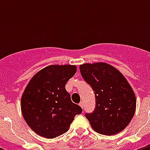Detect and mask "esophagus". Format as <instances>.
<instances>
[{
    "label": "esophagus",
    "mask_w": 150,
    "mask_h": 150,
    "mask_svg": "<svg viewBox=\"0 0 150 150\" xmlns=\"http://www.w3.org/2000/svg\"><path fill=\"white\" fill-rule=\"evenodd\" d=\"M79 106H80V107H82V108H83V107H84V105H83V103H82V102L80 103H79Z\"/></svg>",
    "instance_id": "obj_1"
}]
</instances>
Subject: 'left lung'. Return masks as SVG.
Masks as SVG:
<instances>
[{
  "mask_svg": "<svg viewBox=\"0 0 150 150\" xmlns=\"http://www.w3.org/2000/svg\"><path fill=\"white\" fill-rule=\"evenodd\" d=\"M79 69L96 97L94 111L86 114L93 129L105 135L121 132L130 123L136 108L130 84L117 68L104 62L83 64Z\"/></svg>",
  "mask_w": 150,
  "mask_h": 150,
  "instance_id": "left-lung-1",
  "label": "left lung"
}]
</instances>
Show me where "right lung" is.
I'll return each mask as SVG.
<instances>
[{"instance_id":"1","label":"right lung","mask_w":150,"mask_h":150,"mask_svg":"<svg viewBox=\"0 0 150 150\" xmlns=\"http://www.w3.org/2000/svg\"><path fill=\"white\" fill-rule=\"evenodd\" d=\"M77 71L75 65H49L32 78L21 100L22 116L37 135L54 139L68 132L82 108L71 100L65 85Z\"/></svg>"}]
</instances>
